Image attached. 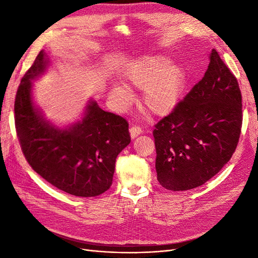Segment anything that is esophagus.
Listing matches in <instances>:
<instances>
[{
    "mask_svg": "<svg viewBox=\"0 0 258 258\" xmlns=\"http://www.w3.org/2000/svg\"><path fill=\"white\" fill-rule=\"evenodd\" d=\"M129 131H130L131 138L135 139V138H137L139 135L142 134V128L140 127V126H132V127L129 129Z\"/></svg>",
    "mask_w": 258,
    "mask_h": 258,
    "instance_id": "obj_1",
    "label": "esophagus"
}]
</instances>
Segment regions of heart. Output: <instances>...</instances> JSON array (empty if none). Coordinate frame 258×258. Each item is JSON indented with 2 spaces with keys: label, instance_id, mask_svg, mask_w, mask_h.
<instances>
[{
  "label": "heart",
  "instance_id": "heart-1",
  "mask_svg": "<svg viewBox=\"0 0 258 258\" xmlns=\"http://www.w3.org/2000/svg\"><path fill=\"white\" fill-rule=\"evenodd\" d=\"M124 80L130 87L144 90L142 102L154 115H167L177 105L186 85L185 70L171 64L165 56H145L136 62ZM110 96L119 107H127L134 100L131 90L123 85H114Z\"/></svg>",
  "mask_w": 258,
  "mask_h": 258
}]
</instances>
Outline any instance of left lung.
<instances>
[{"label": "left lung", "mask_w": 258, "mask_h": 258, "mask_svg": "<svg viewBox=\"0 0 258 258\" xmlns=\"http://www.w3.org/2000/svg\"><path fill=\"white\" fill-rule=\"evenodd\" d=\"M241 127L238 81L212 49L202 80L155 124V167L160 185L182 191L205 184L230 160Z\"/></svg>", "instance_id": "8db88e82"}]
</instances>
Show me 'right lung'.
I'll return each instance as SVG.
<instances>
[{
    "label": "right lung",
    "mask_w": 258,
    "mask_h": 258,
    "mask_svg": "<svg viewBox=\"0 0 258 258\" xmlns=\"http://www.w3.org/2000/svg\"><path fill=\"white\" fill-rule=\"evenodd\" d=\"M49 58L41 50L15 99V126L23 155L37 174L52 186L77 197H96L110 188L118 154L130 141L128 121L105 112L90 100L82 120L58 128L45 119L32 98V81Z\"/></svg>",
    "instance_id": "obj_1"
}]
</instances>
